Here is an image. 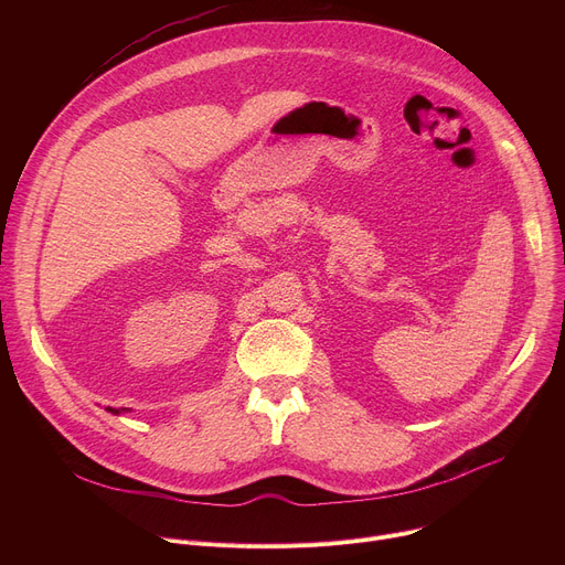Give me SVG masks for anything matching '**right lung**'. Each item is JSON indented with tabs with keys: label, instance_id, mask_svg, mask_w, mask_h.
Instances as JSON below:
<instances>
[{
	"label": "right lung",
	"instance_id": "obj_1",
	"mask_svg": "<svg viewBox=\"0 0 565 565\" xmlns=\"http://www.w3.org/2000/svg\"><path fill=\"white\" fill-rule=\"evenodd\" d=\"M107 412H111V414H124V412H130L128 407H121V409H116V407H107Z\"/></svg>",
	"mask_w": 565,
	"mask_h": 565
}]
</instances>
